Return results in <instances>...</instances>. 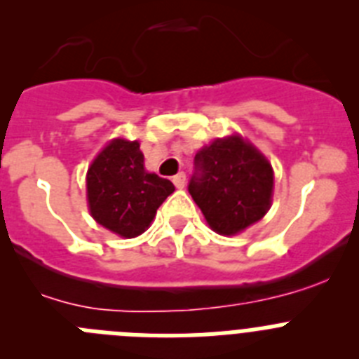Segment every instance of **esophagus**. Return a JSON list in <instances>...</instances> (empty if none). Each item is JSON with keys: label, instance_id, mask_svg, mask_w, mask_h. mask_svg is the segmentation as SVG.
I'll list each match as a JSON object with an SVG mask.
<instances>
[{"label": "esophagus", "instance_id": "obj_1", "mask_svg": "<svg viewBox=\"0 0 359 359\" xmlns=\"http://www.w3.org/2000/svg\"><path fill=\"white\" fill-rule=\"evenodd\" d=\"M172 183H174V187H176V189H183V187H185V174H183V172L176 174V176L172 177Z\"/></svg>", "mask_w": 359, "mask_h": 359}]
</instances>
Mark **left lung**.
<instances>
[{"mask_svg":"<svg viewBox=\"0 0 359 359\" xmlns=\"http://www.w3.org/2000/svg\"><path fill=\"white\" fill-rule=\"evenodd\" d=\"M194 165L189 192L221 236H236L271 207V163L243 136L215 138L196 154Z\"/></svg>","mask_w":359,"mask_h":359,"instance_id":"8db88e82","label":"left lung"}]
</instances>
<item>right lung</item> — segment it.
I'll use <instances>...</instances> for the list:
<instances>
[{"label": "right lung", "instance_id": "1", "mask_svg": "<svg viewBox=\"0 0 359 359\" xmlns=\"http://www.w3.org/2000/svg\"><path fill=\"white\" fill-rule=\"evenodd\" d=\"M88 207L98 224L131 239L149 228L174 185L147 172L138 142L111 140L98 152L86 176Z\"/></svg>", "mask_w": 359, "mask_h": 359}]
</instances>
